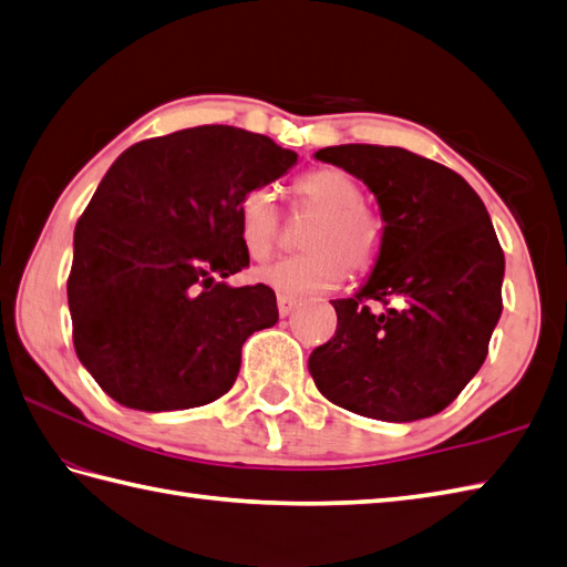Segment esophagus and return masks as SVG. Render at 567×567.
Wrapping results in <instances>:
<instances>
[{
    "instance_id": "1",
    "label": "esophagus",
    "mask_w": 567,
    "mask_h": 567,
    "mask_svg": "<svg viewBox=\"0 0 567 567\" xmlns=\"http://www.w3.org/2000/svg\"><path fill=\"white\" fill-rule=\"evenodd\" d=\"M297 305H299V302H297L295 297H287V295L277 297V311H280V317H290Z\"/></svg>"
}]
</instances>
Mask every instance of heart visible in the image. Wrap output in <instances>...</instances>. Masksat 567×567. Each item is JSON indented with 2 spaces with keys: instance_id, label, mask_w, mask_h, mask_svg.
Instances as JSON below:
<instances>
[{
  "instance_id": "heart-1",
  "label": "heart",
  "mask_w": 567,
  "mask_h": 567,
  "mask_svg": "<svg viewBox=\"0 0 567 567\" xmlns=\"http://www.w3.org/2000/svg\"><path fill=\"white\" fill-rule=\"evenodd\" d=\"M297 207L317 214L307 226L305 248L297 258H282L256 270L258 280L282 295L327 292L341 282L346 265L368 270L378 256V221L360 207L363 192L339 167H321L297 179ZM282 214L272 187H256L238 204V231L250 258H268L280 238Z\"/></svg>"
}]
</instances>
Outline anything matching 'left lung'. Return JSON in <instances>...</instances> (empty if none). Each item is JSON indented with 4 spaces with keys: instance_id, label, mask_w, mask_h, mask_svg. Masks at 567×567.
<instances>
[{
    "instance_id": "obj_1",
    "label": "left lung",
    "mask_w": 567,
    "mask_h": 567,
    "mask_svg": "<svg viewBox=\"0 0 567 567\" xmlns=\"http://www.w3.org/2000/svg\"><path fill=\"white\" fill-rule=\"evenodd\" d=\"M375 195L382 219L370 275L331 299L336 336L309 355L329 402L360 416L439 414L487 358L502 315L504 252L483 199L441 163L394 146L348 143L315 153ZM401 302L372 316L368 301Z\"/></svg>"
}]
</instances>
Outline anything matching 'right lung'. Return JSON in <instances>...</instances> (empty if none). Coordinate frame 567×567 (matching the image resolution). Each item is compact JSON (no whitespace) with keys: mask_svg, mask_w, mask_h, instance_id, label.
Masks as SVG:
<instances>
[{"mask_svg":"<svg viewBox=\"0 0 567 567\" xmlns=\"http://www.w3.org/2000/svg\"><path fill=\"white\" fill-rule=\"evenodd\" d=\"M297 153L234 126L126 148L75 226L68 305L80 363L114 402L177 412L219 400L240 346L277 323L265 285L216 282L248 265L238 204Z\"/></svg>","mask_w":567,"mask_h":567,"instance_id":"add662e5","label":"right lung"}]
</instances>
